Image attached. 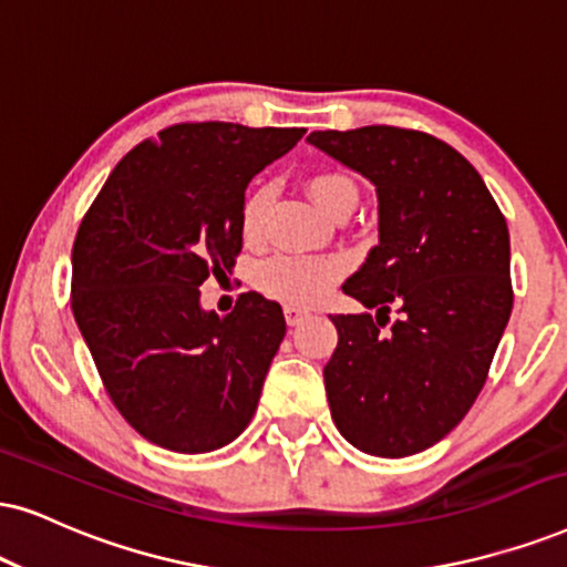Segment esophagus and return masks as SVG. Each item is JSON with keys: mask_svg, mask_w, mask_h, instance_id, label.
Wrapping results in <instances>:
<instances>
[{"mask_svg": "<svg viewBox=\"0 0 567 567\" xmlns=\"http://www.w3.org/2000/svg\"><path fill=\"white\" fill-rule=\"evenodd\" d=\"M308 319V311L306 308H298V306H285V321H288L290 327H298L300 321Z\"/></svg>", "mask_w": 567, "mask_h": 567, "instance_id": "esophagus-1", "label": "esophagus"}]
</instances>
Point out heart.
Wrapping results in <instances>:
<instances>
[{"instance_id":"b5f03b06","label":"heart","mask_w":567,"mask_h":567,"mask_svg":"<svg viewBox=\"0 0 567 567\" xmlns=\"http://www.w3.org/2000/svg\"><path fill=\"white\" fill-rule=\"evenodd\" d=\"M308 193L327 214L355 209L358 185L342 172H319L308 181ZM275 196L269 183L254 185L240 200V230L246 240L256 243L264 235V221ZM346 264L340 259H317V256H271L256 269V288L264 296L290 306H313L327 296L329 288L342 277Z\"/></svg>"}]
</instances>
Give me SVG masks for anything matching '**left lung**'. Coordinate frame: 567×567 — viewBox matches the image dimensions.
Returning a JSON list of instances; mask_svg holds the SVG:
<instances>
[{"label":"left lung","mask_w":567,"mask_h":567,"mask_svg":"<svg viewBox=\"0 0 567 567\" xmlns=\"http://www.w3.org/2000/svg\"><path fill=\"white\" fill-rule=\"evenodd\" d=\"M308 141L379 198V246L342 285L377 317H329V411L363 453L415 455L461 424L489 374L513 311L507 221L474 164L434 135L367 125Z\"/></svg>","instance_id":"8db88e82"}]
</instances>
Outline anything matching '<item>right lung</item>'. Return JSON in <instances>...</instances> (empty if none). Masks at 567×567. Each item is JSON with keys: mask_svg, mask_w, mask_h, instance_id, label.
I'll use <instances>...</instances> for the list:
<instances>
[{"mask_svg": "<svg viewBox=\"0 0 567 567\" xmlns=\"http://www.w3.org/2000/svg\"><path fill=\"white\" fill-rule=\"evenodd\" d=\"M303 133L169 125L120 159L85 212L70 306L106 395L143 440L212 453L254 419L285 337L282 308L250 290L217 317L198 288L235 267L250 177Z\"/></svg>", "mask_w": 567, "mask_h": 567, "instance_id": "right-lung-1", "label": "right lung"}]
</instances>
